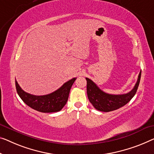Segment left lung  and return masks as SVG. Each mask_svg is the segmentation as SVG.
<instances>
[{
    "instance_id": "obj_1",
    "label": "left lung",
    "mask_w": 154,
    "mask_h": 154,
    "mask_svg": "<svg viewBox=\"0 0 154 154\" xmlns=\"http://www.w3.org/2000/svg\"><path fill=\"white\" fill-rule=\"evenodd\" d=\"M141 77V71L134 88L128 93L122 95H111L104 91L96 85L91 79L86 78L87 81V95L90 102L98 111L109 112L115 111L127 104L134 97L138 88Z\"/></svg>"
}]
</instances>
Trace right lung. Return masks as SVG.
Returning a JSON list of instances; mask_svg holds the SVG:
<instances>
[{
    "instance_id": "obj_1",
    "label": "right lung",
    "mask_w": 154,
    "mask_h": 154,
    "mask_svg": "<svg viewBox=\"0 0 154 154\" xmlns=\"http://www.w3.org/2000/svg\"><path fill=\"white\" fill-rule=\"evenodd\" d=\"M76 79L72 78L63 84L58 90L45 95H34L26 93L22 90L17 80H15V84L18 95L27 106L42 113H53L61 111L65 106L71 87Z\"/></svg>"
}]
</instances>
